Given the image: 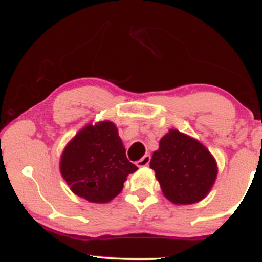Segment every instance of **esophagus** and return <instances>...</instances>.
I'll list each match as a JSON object with an SVG mask.
<instances>
[{
    "mask_svg": "<svg viewBox=\"0 0 262 262\" xmlns=\"http://www.w3.org/2000/svg\"><path fill=\"white\" fill-rule=\"evenodd\" d=\"M149 162H150V155L149 154H145V155L143 156V158L140 159V160L137 161V165L139 167H145V166H148Z\"/></svg>",
    "mask_w": 262,
    "mask_h": 262,
    "instance_id": "34e87169",
    "label": "esophagus"
}]
</instances>
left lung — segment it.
Returning <instances> with one entry per match:
<instances>
[{"label": "left lung", "instance_id": "left-lung-1", "mask_svg": "<svg viewBox=\"0 0 262 262\" xmlns=\"http://www.w3.org/2000/svg\"><path fill=\"white\" fill-rule=\"evenodd\" d=\"M150 167L155 171L164 196L175 204L203 200L218 172L217 162L208 149L176 129L161 138Z\"/></svg>", "mask_w": 262, "mask_h": 262}]
</instances>
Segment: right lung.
I'll return each instance as SVG.
<instances>
[{
	"label": "right lung",
	"mask_w": 262,
	"mask_h": 262,
	"mask_svg": "<svg viewBox=\"0 0 262 262\" xmlns=\"http://www.w3.org/2000/svg\"><path fill=\"white\" fill-rule=\"evenodd\" d=\"M137 170L110 121L81 129L60 159V172L71 191L92 203L112 201L121 193L127 176Z\"/></svg>",
	"instance_id": "add662e5"
}]
</instances>
